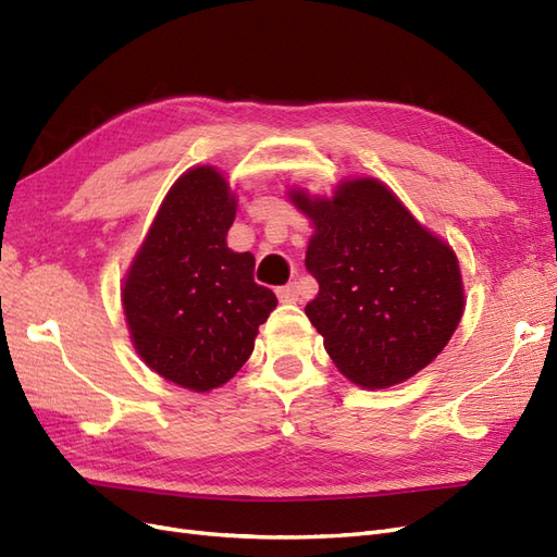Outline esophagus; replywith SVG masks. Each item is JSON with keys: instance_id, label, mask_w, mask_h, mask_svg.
I'll list each match as a JSON object with an SVG mask.
<instances>
[{"instance_id": "1", "label": "esophagus", "mask_w": 557, "mask_h": 557, "mask_svg": "<svg viewBox=\"0 0 557 557\" xmlns=\"http://www.w3.org/2000/svg\"><path fill=\"white\" fill-rule=\"evenodd\" d=\"M281 301H297L299 299V285L297 283H288V285H281L276 290Z\"/></svg>"}]
</instances>
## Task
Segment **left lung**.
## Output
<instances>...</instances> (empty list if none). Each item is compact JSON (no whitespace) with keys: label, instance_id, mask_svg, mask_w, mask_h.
<instances>
[{"label":"left lung","instance_id":"obj_1","mask_svg":"<svg viewBox=\"0 0 557 557\" xmlns=\"http://www.w3.org/2000/svg\"><path fill=\"white\" fill-rule=\"evenodd\" d=\"M313 225L307 305L339 372L391 387L425 369L458 327L465 290L458 258L376 178L336 185L334 197L288 193Z\"/></svg>","mask_w":557,"mask_h":557}]
</instances>
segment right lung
Listing matches in <instances>:
<instances>
[{"instance_id": "add662e5", "label": "right lung", "mask_w": 557, "mask_h": 557, "mask_svg": "<svg viewBox=\"0 0 557 557\" xmlns=\"http://www.w3.org/2000/svg\"><path fill=\"white\" fill-rule=\"evenodd\" d=\"M237 197L215 166H193L166 193L123 283L132 344L162 379L195 393L227 383L250 358L276 295L256 258L227 248Z\"/></svg>"}]
</instances>
